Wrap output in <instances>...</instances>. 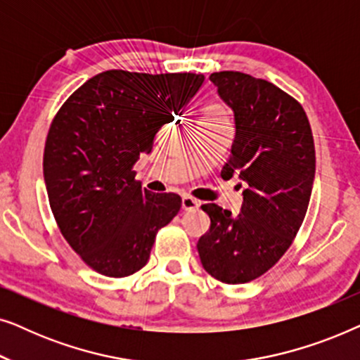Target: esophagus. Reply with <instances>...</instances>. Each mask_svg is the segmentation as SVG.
I'll use <instances>...</instances> for the list:
<instances>
[{
    "instance_id": "esophagus-1",
    "label": "esophagus",
    "mask_w": 360,
    "mask_h": 360,
    "mask_svg": "<svg viewBox=\"0 0 360 360\" xmlns=\"http://www.w3.org/2000/svg\"><path fill=\"white\" fill-rule=\"evenodd\" d=\"M200 206V203L196 200L191 198V196H184L181 198V210L184 211H191V210H196Z\"/></svg>"
}]
</instances>
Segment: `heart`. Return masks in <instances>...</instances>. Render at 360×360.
Segmentation results:
<instances>
[{
	"mask_svg": "<svg viewBox=\"0 0 360 360\" xmlns=\"http://www.w3.org/2000/svg\"><path fill=\"white\" fill-rule=\"evenodd\" d=\"M224 121H229V115L221 103L210 101L201 108V124H219Z\"/></svg>",
	"mask_w": 360,
	"mask_h": 360,
	"instance_id": "heart-1",
	"label": "heart"
}]
</instances>
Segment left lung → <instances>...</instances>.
<instances>
[{"label":"left lung","instance_id":"1","mask_svg":"<svg viewBox=\"0 0 360 360\" xmlns=\"http://www.w3.org/2000/svg\"><path fill=\"white\" fill-rule=\"evenodd\" d=\"M210 80L236 126L221 176H239L245 190L236 216L201 206L211 226L196 248L210 275L245 283L275 265L303 223L316 167L313 134L302 105L274 83L243 72H214Z\"/></svg>","mask_w":360,"mask_h":360}]
</instances>
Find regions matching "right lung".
I'll return each instance as SVG.
<instances>
[{
	"label": "right lung",
	"mask_w": 360,
	"mask_h": 360,
	"mask_svg": "<svg viewBox=\"0 0 360 360\" xmlns=\"http://www.w3.org/2000/svg\"><path fill=\"white\" fill-rule=\"evenodd\" d=\"M203 82L201 73L108 70L83 83L52 121L49 203L63 238L96 272L117 278L141 270L157 231L179 213L180 196L142 188L132 165Z\"/></svg>",
	"instance_id": "1"
}]
</instances>
